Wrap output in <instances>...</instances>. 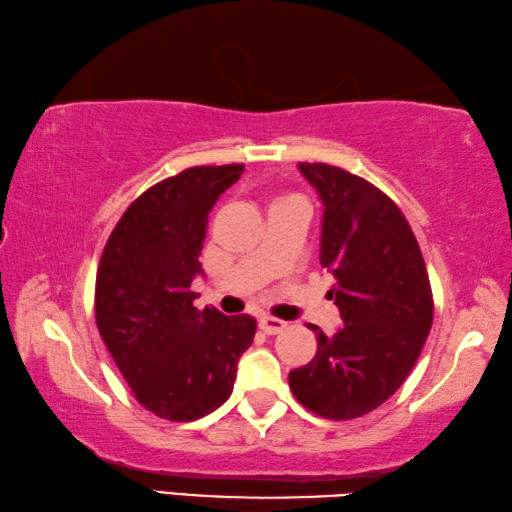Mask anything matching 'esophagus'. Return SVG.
Wrapping results in <instances>:
<instances>
[{"label":"esophagus","instance_id":"esophagus-1","mask_svg":"<svg viewBox=\"0 0 512 512\" xmlns=\"http://www.w3.org/2000/svg\"><path fill=\"white\" fill-rule=\"evenodd\" d=\"M259 329H262L264 334H280V332H284V329H287V323H284V320H280V318L264 316V318H259Z\"/></svg>","mask_w":512,"mask_h":512}]
</instances>
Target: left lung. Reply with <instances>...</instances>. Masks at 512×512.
Instances as JSON below:
<instances>
[{
  "label": "left lung",
  "instance_id": "1",
  "mask_svg": "<svg viewBox=\"0 0 512 512\" xmlns=\"http://www.w3.org/2000/svg\"><path fill=\"white\" fill-rule=\"evenodd\" d=\"M298 169L323 201L320 264L343 327L316 332L318 350L289 372L296 400L320 418L352 420L384 404L409 377L433 320L427 266L409 221L368 180L323 162Z\"/></svg>",
  "mask_w": 512,
  "mask_h": 512
}]
</instances>
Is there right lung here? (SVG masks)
Returning a JSON list of instances; mask_svg holds the SVG:
<instances>
[{"instance_id":"add662e5","label":"right lung","mask_w":512,"mask_h":512,"mask_svg":"<svg viewBox=\"0 0 512 512\" xmlns=\"http://www.w3.org/2000/svg\"><path fill=\"white\" fill-rule=\"evenodd\" d=\"M244 164L192 167L135 198L103 248L94 314L144 409L192 422L228 400L257 320L194 307L207 214Z\"/></svg>"}]
</instances>
